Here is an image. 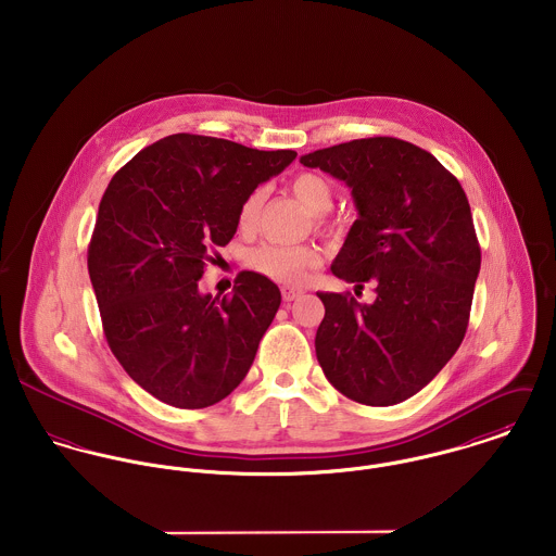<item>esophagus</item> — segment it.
Returning a JSON list of instances; mask_svg holds the SVG:
<instances>
[{
  "mask_svg": "<svg viewBox=\"0 0 556 556\" xmlns=\"http://www.w3.org/2000/svg\"><path fill=\"white\" fill-rule=\"evenodd\" d=\"M298 298H302V291H300V289H293V287H282V300H285L287 304L295 302Z\"/></svg>",
  "mask_w": 556,
  "mask_h": 556,
  "instance_id": "1",
  "label": "esophagus"
}]
</instances>
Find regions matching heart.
I'll return each mask as SVG.
<instances>
[{"mask_svg": "<svg viewBox=\"0 0 556 556\" xmlns=\"http://www.w3.org/2000/svg\"><path fill=\"white\" fill-rule=\"evenodd\" d=\"M293 194L304 203V207L315 214L323 216L331 210L333 203V190L331 186L318 177L315 173H302L291 181ZM263 203V192L252 190L239 205L238 225L241 231L254 229L258 220ZM320 263V254L313 245H289V243H265L252 250L250 254V267L282 285H302Z\"/></svg>", "mask_w": 556, "mask_h": 556, "instance_id": "obj_1", "label": "heart"}]
</instances>
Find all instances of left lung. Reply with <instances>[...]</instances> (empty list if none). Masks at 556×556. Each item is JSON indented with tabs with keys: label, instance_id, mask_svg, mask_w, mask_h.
I'll return each instance as SVG.
<instances>
[{
	"label": "left lung",
	"instance_id": "1",
	"mask_svg": "<svg viewBox=\"0 0 556 556\" xmlns=\"http://www.w3.org/2000/svg\"><path fill=\"white\" fill-rule=\"evenodd\" d=\"M342 179L353 223L331 271L375 282L377 300L317 293L315 338L327 381L368 406L426 388L458 351L471 315L481 250L460 181L430 152L394 137L355 139L302 156Z\"/></svg>",
	"mask_w": 556,
	"mask_h": 556
}]
</instances>
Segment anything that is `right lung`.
<instances>
[{
  "instance_id": "right-lung-1",
  "label": "right lung",
  "mask_w": 556,
  "mask_h": 556,
  "mask_svg": "<svg viewBox=\"0 0 556 556\" xmlns=\"http://www.w3.org/2000/svg\"><path fill=\"white\" fill-rule=\"evenodd\" d=\"M295 156L179 132L141 150L109 181L87 269L113 355L152 396L205 408L248 375L280 289L241 271L231 295L212 298L199 280L216 248L236 236L241 201Z\"/></svg>"
}]
</instances>
